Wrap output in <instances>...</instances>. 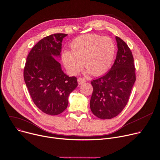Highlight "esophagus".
Masks as SVG:
<instances>
[{
	"instance_id": "obj_1",
	"label": "esophagus",
	"mask_w": 160,
	"mask_h": 160,
	"mask_svg": "<svg viewBox=\"0 0 160 160\" xmlns=\"http://www.w3.org/2000/svg\"><path fill=\"white\" fill-rule=\"evenodd\" d=\"M86 82V80L85 79V78H78V84H82V83H84V82Z\"/></svg>"
}]
</instances>
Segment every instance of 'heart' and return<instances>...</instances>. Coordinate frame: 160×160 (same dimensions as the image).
Segmentation results:
<instances>
[{"mask_svg":"<svg viewBox=\"0 0 160 160\" xmlns=\"http://www.w3.org/2000/svg\"><path fill=\"white\" fill-rule=\"evenodd\" d=\"M70 51L62 52V58L68 71L73 75L83 66L92 76L98 77L108 71L113 61L116 46L108 37L88 34L74 39Z\"/></svg>","mask_w":160,"mask_h":160,"instance_id":"1","label":"heart"}]
</instances>
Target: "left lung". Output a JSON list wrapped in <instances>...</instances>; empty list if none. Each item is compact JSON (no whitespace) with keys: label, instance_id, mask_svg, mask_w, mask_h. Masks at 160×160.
Returning <instances> with one entry per match:
<instances>
[{"label":"left lung","instance_id":"obj_1","mask_svg":"<svg viewBox=\"0 0 160 160\" xmlns=\"http://www.w3.org/2000/svg\"><path fill=\"white\" fill-rule=\"evenodd\" d=\"M116 40L118 51L111 70L91 82L93 88L91 110L103 120L111 119L123 111L136 81L132 53L120 37H116Z\"/></svg>","mask_w":160,"mask_h":160}]
</instances>
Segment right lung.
Segmentation results:
<instances>
[{"label":"right lung","instance_id":"add662e5","mask_svg":"<svg viewBox=\"0 0 160 160\" xmlns=\"http://www.w3.org/2000/svg\"><path fill=\"white\" fill-rule=\"evenodd\" d=\"M68 35L56 33L40 40L31 49L24 69V78L37 107L49 115H58L68 105V97L77 86L75 77L63 72L55 57H60L62 42Z\"/></svg>","mask_w":160,"mask_h":160}]
</instances>
